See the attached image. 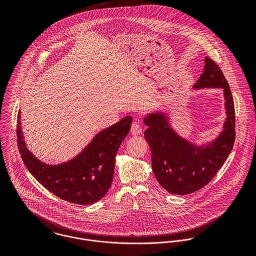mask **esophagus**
<instances>
[{
    "label": "esophagus",
    "instance_id": "obj_1",
    "mask_svg": "<svg viewBox=\"0 0 256 256\" xmlns=\"http://www.w3.org/2000/svg\"><path fill=\"white\" fill-rule=\"evenodd\" d=\"M131 132L134 135H139V134L142 133V127H141V124L139 123V121L135 120L132 123V125H131Z\"/></svg>",
    "mask_w": 256,
    "mask_h": 256
}]
</instances>
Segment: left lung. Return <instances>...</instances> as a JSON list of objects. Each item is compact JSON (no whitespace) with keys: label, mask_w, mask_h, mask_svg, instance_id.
<instances>
[{"label":"left lung","mask_w":256,"mask_h":256,"mask_svg":"<svg viewBox=\"0 0 256 256\" xmlns=\"http://www.w3.org/2000/svg\"><path fill=\"white\" fill-rule=\"evenodd\" d=\"M195 88H222L226 119L224 130L210 146L197 148L180 138L164 115L150 114L144 122V132L152 154V168L158 183L170 193L186 195L210 182L226 162L236 139L234 104L230 86L219 66L209 57Z\"/></svg>","instance_id":"1"}]
</instances>
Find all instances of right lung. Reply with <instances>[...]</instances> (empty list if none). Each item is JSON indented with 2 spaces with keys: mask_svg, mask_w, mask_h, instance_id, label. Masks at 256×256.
Returning <instances> with one entry per match:
<instances>
[{
  "mask_svg": "<svg viewBox=\"0 0 256 256\" xmlns=\"http://www.w3.org/2000/svg\"><path fill=\"white\" fill-rule=\"evenodd\" d=\"M132 120L126 116L102 130L78 156L59 166H47L34 156L22 140L20 124L16 125L18 146L28 170L47 190L65 201L88 205L108 193L116 152L130 131Z\"/></svg>",
  "mask_w": 256,
  "mask_h": 256,
  "instance_id": "right-lung-1",
  "label": "right lung"
}]
</instances>
